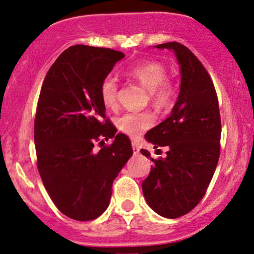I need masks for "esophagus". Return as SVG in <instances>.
I'll use <instances>...</instances> for the list:
<instances>
[{
  "instance_id": "obj_1",
  "label": "esophagus",
  "mask_w": 254,
  "mask_h": 254,
  "mask_svg": "<svg viewBox=\"0 0 254 254\" xmlns=\"http://www.w3.org/2000/svg\"><path fill=\"white\" fill-rule=\"evenodd\" d=\"M132 150H133V155H138L139 154V148L137 146L136 143H132Z\"/></svg>"
}]
</instances>
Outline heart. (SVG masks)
I'll list each match as a JSON object with an SVG mask.
<instances>
[{
    "label": "heart",
    "instance_id": "b5f03b06",
    "mask_svg": "<svg viewBox=\"0 0 254 254\" xmlns=\"http://www.w3.org/2000/svg\"><path fill=\"white\" fill-rule=\"evenodd\" d=\"M127 74L133 78L150 92L151 100L155 105L163 108L172 102L174 87L169 81H166L167 71L164 66L155 61H144L133 66L127 71ZM117 79L108 77L104 79L100 87V96L106 106H114L117 102ZM154 123V117L149 112H130L117 119V127L121 131L130 137H138L143 131L148 130Z\"/></svg>",
    "mask_w": 254,
    "mask_h": 254
}]
</instances>
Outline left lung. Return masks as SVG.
I'll return each mask as SVG.
<instances>
[{
	"instance_id": "left-lung-1",
	"label": "left lung",
	"mask_w": 254,
	"mask_h": 254,
	"mask_svg": "<svg viewBox=\"0 0 254 254\" xmlns=\"http://www.w3.org/2000/svg\"><path fill=\"white\" fill-rule=\"evenodd\" d=\"M154 47L173 51L181 82L172 114L145 133L155 149L166 146L168 151L154 160L140 150L154 162L142 190L154 212L175 219L190 212L208 188L219 161L221 121L214 85L197 58L179 42Z\"/></svg>"
}]
</instances>
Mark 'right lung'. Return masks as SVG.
Returning a JSON list of instances; mask_svg holds the SVG:
<instances>
[{
  "mask_svg": "<svg viewBox=\"0 0 254 254\" xmlns=\"http://www.w3.org/2000/svg\"><path fill=\"white\" fill-rule=\"evenodd\" d=\"M123 58L110 48L72 46L52 65L40 92L34 123L40 176L58 209L78 221L105 212L114 180L132 156L127 136L103 122L100 96L104 79ZM100 136L114 140L94 152Z\"/></svg>",
  "mask_w": 254,
  "mask_h": 254,
  "instance_id": "obj_1",
  "label": "right lung"
}]
</instances>
